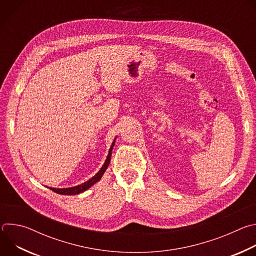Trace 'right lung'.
<instances>
[{
	"label": "right lung",
	"mask_w": 256,
	"mask_h": 256,
	"mask_svg": "<svg viewBox=\"0 0 256 256\" xmlns=\"http://www.w3.org/2000/svg\"><path fill=\"white\" fill-rule=\"evenodd\" d=\"M116 138H114V142H112V144L110 149H109V151H108V155H107V158H106V160H105L103 166H102L101 169H100L92 178H90L88 181L84 182V184H80V186H74V188H48L52 190V192L58 194H64V196L79 194H81V192L87 190L88 188H90L92 186H94V184H96V182H98V181L101 179V177H102V175L104 174V172L106 171V169H107L109 163H110L112 151V149H114V142H116Z\"/></svg>",
	"instance_id": "add662e5"
}]
</instances>
